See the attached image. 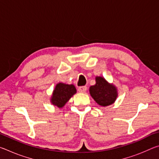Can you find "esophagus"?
<instances>
[{"label":"esophagus","mask_w":159,"mask_h":159,"mask_svg":"<svg viewBox=\"0 0 159 159\" xmlns=\"http://www.w3.org/2000/svg\"><path fill=\"white\" fill-rule=\"evenodd\" d=\"M78 90H79V93H85L87 90V87L86 86H81V87L78 88Z\"/></svg>","instance_id":"obj_1"}]
</instances>
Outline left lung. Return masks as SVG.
<instances>
[{
  "label": "left lung",
  "mask_w": 159,
  "mask_h": 159,
  "mask_svg": "<svg viewBox=\"0 0 159 159\" xmlns=\"http://www.w3.org/2000/svg\"><path fill=\"white\" fill-rule=\"evenodd\" d=\"M95 80V85L90 87L91 97L99 105L102 107L111 105L118 97L117 88L102 76H96Z\"/></svg>",
  "instance_id": "1"
}]
</instances>
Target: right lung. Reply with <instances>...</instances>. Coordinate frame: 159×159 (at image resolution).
I'll return each instance as SVG.
<instances>
[{
  "label": "right lung",
  "instance_id": "right-lung-1",
  "mask_svg": "<svg viewBox=\"0 0 159 159\" xmlns=\"http://www.w3.org/2000/svg\"><path fill=\"white\" fill-rule=\"evenodd\" d=\"M76 93V89L73 84L69 85L63 83H59L56 85L53 90L50 102L53 105L61 108Z\"/></svg>",
  "mask_w": 159,
  "mask_h": 159
}]
</instances>
